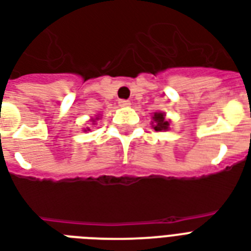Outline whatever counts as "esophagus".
I'll list each match as a JSON object with an SVG mask.
<instances>
[{"mask_svg":"<svg viewBox=\"0 0 251 251\" xmlns=\"http://www.w3.org/2000/svg\"><path fill=\"white\" fill-rule=\"evenodd\" d=\"M129 104H131V102L127 99H120L119 100V106H122V107H128Z\"/></svg>","mask_w":251,"mask_h":251,"instance_id":"1","label":"esophagus"}]
</instances>
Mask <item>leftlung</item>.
I'll use <instances>...</instances> for the list:
<instances>
[{
	"label": "left lung",
	"instance_id": "left-lung-1",
	"mask_svg": "<svg viewBox=\"0 0 251 251\" xmlns=\"http://www.w3.org/2000/svg\"><path fill=\"white\" fill-rule=\"evenodd\" d=\"M153 123H154V129L156 131H164V129H168L169 128V122L165 119V115L162 112H156L154 116H153Z\"/></svg>",
	"mask_w": 251,
	"mask_h": 251
}]
</instances>
